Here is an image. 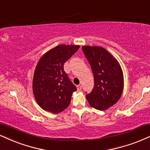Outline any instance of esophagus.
Listing matches in <instances>:
<instances>
[{
	"label": "esophagus",
	"mask_w": 150,
	"mask_h": 150,
	"mask_svg": "<svg viewBox=\"0 0 150 150\" xmlns=\"http://www.w3.org/2000/svg\"><path fill=\"white\" fill-rule=\"evenodd\" d=\"M76 88H77V90L79 91V90H81V88H82V86H81V85H78V86H76Z\"/></svg>",
	"instance_id": "1"
}]
</instances>
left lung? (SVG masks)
<instances>
[{
    "mask_svg": "<svg viewBox=\"0 0 150 150\" xmlns=\"http://www.w3.org/2000/svg\"><path fill=\"white\" fill-rule=\"evenodd\" d=\"M82 50L95 80L93 89L87 94L86 98L92 107L104 110L121 97L124 87L122 71L117 60L103 48L83 46Z\"/></svg>",
    "mask_w": 150,
    "mask_h": 150,
    "instance_id": "1",
    "label": "left lung"
}]
</instances>
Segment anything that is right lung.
<instances>
[{"instance_id":"1","label":"right lung","mask_w":150,"mask_h":150,"mask_svg":"<svg viewBox=\"0 0 150 150\" xmlns=\"http://www.w3.org/2000/svg\"><path fill=\"white\" fill-rule=\"evenodd\" d=\"M78 45L60 44L40 58L35 70L33 89L42 108L53 113L69 106L72 92L77 90L64 70V64L78 51Z\"/></svg>"}]
</instances>
